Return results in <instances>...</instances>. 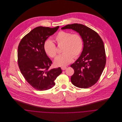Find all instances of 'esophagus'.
Instances as JSON below:
<instances>
[{"instance_id": "obj_1", "label": "esophagus", "mask_w": 122, "mask_h": 122, "mask_svg": "<svg viewBox=\"0 0 122 122\" xmlns=\"http://www.w3.org/2000/svg\"><path fill=\"white\" fill-rule=\"evenodd\" d=\"M66 69H67V67H61V69L62 70H66Z\"/></svg>"}]
</instances>
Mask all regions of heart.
<instances>
[{"mask_svg":"<svg viewBox=\"0 0 122 122\" xmlns=\"http://www.w3.org/2000/svg\"><path fill=\"white\" fill-rule=\"evenodd\" d=\"M54 41L58 46L62 45L61 52L63 53L58 56L54 61L57 66H64L70 63L73 59L79 57L82 52L84 41L82 36L78 34L61 30L54 37ZM44 49L46 53L54 58L57 55L55 45L50 40H47L44 45Z\"/></svg>","mask_w":122,"mask_h":122,"instance_id":"b5f03b06","label":"heart"}]
</instances>
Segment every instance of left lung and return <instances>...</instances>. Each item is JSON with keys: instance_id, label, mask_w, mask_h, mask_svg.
I'll use <instances>...</instances> for the list:
<instances>
[{"instance_id": "8db88e82", "label": "left lung", "mask_w": 122, "mask_h": 122, "mask_svg": "<svg viewBox=\"0 0 122 122\" xmlns=\"http://www.w3.org/2000/svg\"><path fill=\"white\" fill-rule=\"evenodd\" d=\"M72 29L82 36L84 48L80 56L71 65L74 73L71 77L73 85L81 88H88L99 80L106 63L103 42L94 30L81 24H68L62 30Z\"/></svg>"}]
</instances>
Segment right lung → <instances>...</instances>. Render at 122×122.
<instances>
[{"label": "right lung", "instance_id": "add662e5", "mask_svg": "<svg viewBox=\"0 0 122 122\" xmlns=\"http://www.w3.org/2000/svg\"><path fill=\"white\" fill-rule=\"evenodd\" d=\"M59 26L37 27L25 35L18 47V64L21 73L34 89L44 91L52 88L54 80L62 72L60 67L50 69L52 64L44 49L46 40Z\"/></svg>", "mask_w": 122, "mask_h": 122}]
</instances>
